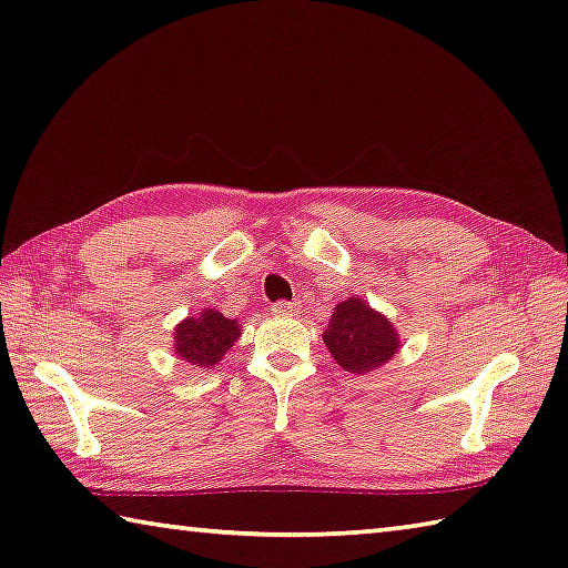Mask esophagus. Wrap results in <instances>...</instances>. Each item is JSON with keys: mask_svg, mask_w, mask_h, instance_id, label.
Here are the masks:
<instances>
[{"mask_svg": "<svg viewBox=\"0 0 568 568\" xmlns=\"http://www.w3.org/2000/svg\"><path fill=\"white\" fill-rule=\"evenodd\" d=\"M296 312H298V306L294 302H276L272 306V314L282 316V318H292V316H296Z\"/></svg>", "mask_w": 568, "mask_h": 568, "instance_id": "esophagus-1", "label": "esophagus"}]
</instances>
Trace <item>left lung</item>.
Masks as SVG:
<instances>
[{
    "mask_svg": "<svg viewBox=\"0 0 568 568\" xmlns=\"http://www.w3.org/2000/svg\"><path fill=\"white\" fill-rule=\"evenodd\" d=\"M324 344L341 368L368 376L398 353L400 334L366 298L348 296L331 312Z\"/></svg>",
    "mask_w": 568,
    "mask_h": 568,
    "instance_id": "8db88e82",
    "label": "left lung"
}]
</instances>
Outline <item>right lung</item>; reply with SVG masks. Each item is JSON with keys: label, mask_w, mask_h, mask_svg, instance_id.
<instances>
[{"label": "right lung", "mask_w": 568, "mask_h": 568, "mask_svg": "<svg viewBox=\"0 0 568 568\" xmlns=\"http://www.w3.org/2000/svg\"><path fill=\"white\" fill-rule=\"evenodd\" d=\"M242 336V324L237 318H227L217 308H202L180 321L173 328V351L180 361L195 368H212L222 361L234 341Z\"/></svg>", "instance_id": "1"}]
</instances>
